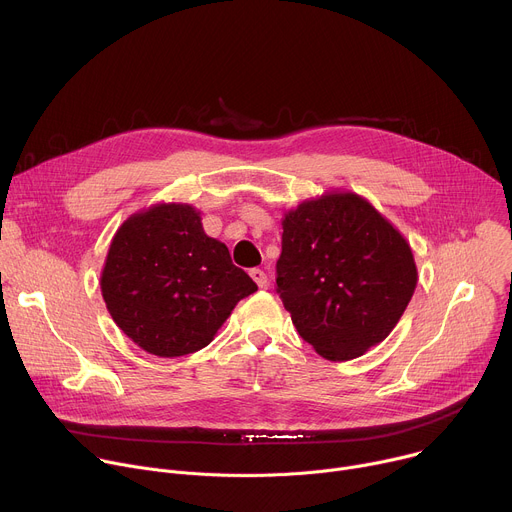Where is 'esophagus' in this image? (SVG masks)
I'll list each match as a JSON object with an SVG mask.
<instances>
[{
  "label": "esophagus",
  "mask_w": 512,
  "mask_h": 512,
  "mask_svg": "<svg viewBox=\"0 0 512 512\" xmlns=\"http://www.w3.org/2000/svg\"><path fill=\"white\" fill-rule=\"evenodd\" d=\"M251 277L253 281L259 285V287H267V273L263 269H253L251 271Z\"/></svg>",
  "instance_id": "34e87169"
}]
</instances>
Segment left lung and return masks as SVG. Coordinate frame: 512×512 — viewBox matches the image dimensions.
Masks as SVG:
<instances>
[{"label": "left lung", "instance_id": "left-lung-1", "mask_svg": "<svg viewBox=\"0 0 512 512\" xmlns=\"http://www.w3.org/2000/svg\"><path fill=\"white\" fill-rule=\"evenodd\" d=\"M277 294L300 336L326 360L383 342L417 285L405 237L354 192H324L283 214Z\"/></svg>", "mask_w": 512, "mask_h": 512}]
</instances>
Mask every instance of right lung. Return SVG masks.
I'll list each match as a JSON object with an SVG mask.
<instances>
[{
    "instance_id": "right-lung-1",
    "label": "right lung",
    "mask_w": 512,
    "mask_h": 512,
    "mask_svg": "<svg viewBox=\"0 0 512 512\" xmlns=\"http://www.w3.org/2000/svg\"><path fill=\"white\" fill-rule=\"evenodd\" d=\"M257 283L208 237L200 212L160 202L117 229L101 294L113 322L145 352L174 358L208 346Z\"/></svg>"
}]
</instances>
